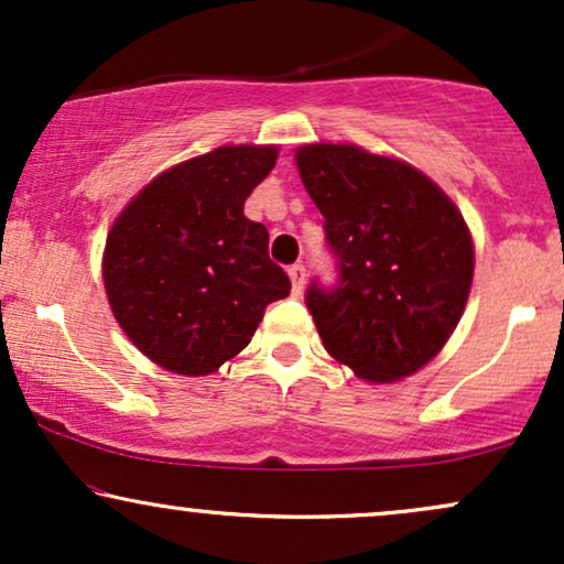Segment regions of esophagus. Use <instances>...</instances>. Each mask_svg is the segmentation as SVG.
<instances>
[{
	"label": "esophagus",
	"instance_id": "esophagus-1",
	"mask_svg": "<svg viewBox=\"0 0 564 564\" xmlns=\"http://www.w3.org/2000/svg\"><path fill=\"white\" fill-rule=\"evenodd\" d=\"M304 268L302 264H291L289 268V278H291V289H294V294H302V289H304Z\"/></svg>",
	"mask_w": 564,
	"mask_h": 564
}]
</instances>
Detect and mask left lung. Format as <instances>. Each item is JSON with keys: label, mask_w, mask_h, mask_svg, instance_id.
I'll return each mask as SVG.
<instances>
[{"label": "left lung", "mask_w": 564, "mask_h": 564, "mask_svg": "<svg viewBox=\"0 0 564 564\" xmlns=\"http://www.w3.org/2000/svg\"><path fill=\"white\" fill-rule=\"evenodd\" d=\"M296 166L339 264L336 286L313 281L304 296L323 347L366 381L411 377L467 307L475 246L462 212L411 164L358 145H302Z\"/></svg>", "instance_id": "1"}]
</instances>
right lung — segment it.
<instances>
[{
  "label": "right lung",
  "instance_id": "right-lung-1",
  "mask_svg": "<svg viewBox=\"0 0 564 564\" xmlns=\"http://www.w3.org/2000/svg\"><path fill=\"white\" fill-rule=\"evenodd\" d=\"M275 145H223L161 172L116 217L102 251L113 318L153 364L206 377L236 358L291 281L268 228L243 215Z\"/></svg>",
  "mask_w": 564,
  "mask_h": 564
}]
</instances>
